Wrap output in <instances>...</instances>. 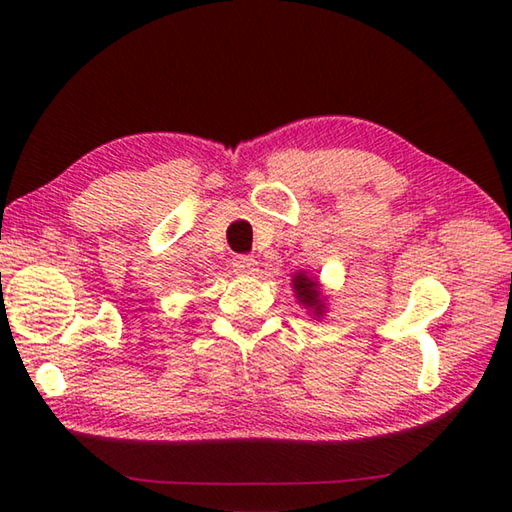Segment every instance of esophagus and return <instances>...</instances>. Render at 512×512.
<instances>
[{
  "mask_svg": "<svg viewBox=\"0 0 512 512\" xmlns=\"http://www.w3.org/2000/svg\"><path fill=\"white\" fill-rule=\"evenodd\" d=\"M233 270L239 275H255L257 270V262L253 255H237L233 259Z\"/></svg>",
  "mask_w": 512,
  "mask_h": 512,
  "instance_id": "esophagus-1",
  "label": "esophagus"
}]
</instances>
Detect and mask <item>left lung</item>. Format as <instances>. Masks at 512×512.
Segmentation results:
<instances>
[{"instance_id":"obj_1","label":"left lung","mask_w":512,"mask_h":512,"mask_svg":"<svg viewBox=\"0 0 512 512\" xmlns=\"http://www.w3.org/2000/svg\"><path fill=\"white\" fill-rule=\"evenodd\" d=\"M292 288H295V295L301 306L312 310L314 317H321L325 312V303H323L319 281L314 277H308L306 270H299V273L292 277Z\"/></svg>"}]
</instances>
